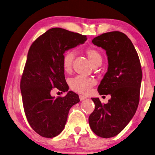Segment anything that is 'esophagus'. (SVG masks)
Instances as JSON below:
<instances>
[{"label": "esophagus", "instance_id": "obj_1", "mask_svg": "<svg viewBox=\"0 0 155 155\" xmlns=\"http://www.w3.org/2000/svg\"><path fill=\"white\" fill-rule=\"evenodd\" d=\"M86 98H87V97H86L85 96H84V95H79V99H80V100H81V101H82V100H85Z\"/></svg>", "mask_w": 155, "mask_h": 155}]
</instances>
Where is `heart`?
<instances>
[{"mask_svg": "<svg viewBox=\"0 0 155 155\" xmlns=\"http://www.w3.org/2000/svg\"><path fill=\"white\" fill-rule=\"evenodd\" d=\"M85 53L93 66L96 67L101 65L102 62V55L99 51L94 48H87L85 49ZM74 58V53L72 51H68L64 53L62 58V67L66 72L71 71ZM95 83L96 81L94 78L82 76H77L70 78L69 81V85L71 89L82 94H88Z\"/></svg>", "mask_w": 155, "mask_h": 155, "instance_id": "heart-1", "label": "heart"}]
</instances>
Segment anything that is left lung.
<instances>
[{"label":"left lung","instance_id":"obj_1","mask_svg":"<svg viewBox=\"0 0 155 155\" xmlns=\"http://www.w3.org/2000/svg\"><path fill=\"white\" fill-rule=\"evenodd\" d=\"M95 45L106 51L108 71L98 86L100 95H111L107 104H95L89 123L97 136L109 138L119 134L133 118L140 101L142 71L136 49L124 33L112 31L95 37Z\"/></svg>","mask_w":155,"mask_h":155}]
</instances>
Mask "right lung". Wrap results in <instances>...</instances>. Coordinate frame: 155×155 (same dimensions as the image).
<instances>
[{"label":"right lung","mask_w":155,"mask_h":155,"mask_svg":"<svg viewBox=\"0 0 155 155\" xmlns=\"http://www.w3.org/2000/svg\"><path fill=\"white\" fill-rule=\"evenodd\" d=\"M87 36L60 28H53L36 39L29 49L20 81L22 102L30 127L44 137H53L65 127L71 107L79 102L70 91L64 97H52L57 88L68 91L62 58L66 50L83 44Z\"/></svg>","instance_id":"right-lung-1"}]
</instances>
